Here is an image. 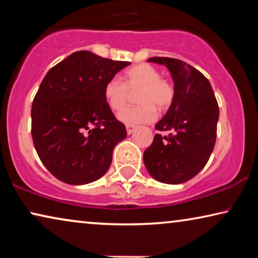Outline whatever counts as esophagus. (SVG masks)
Here are the masks:
<instances>
[{
  "label": "esophagus",
  "instance_id": "esophagus-1",
  "mask_svg": "<svg viewBox=\"0 0 258 258\" xmlns=\"http://www.w3.org/2000/svg\"><path fill=\"white\" fill-rule=\"evenodd\" d=\"M135 129H136L135 125H132V124L126 125V133H128V135H130V134H133L134 132H135Z\"/></svg>",
  "mask_w": 258,
  "mask_h": 258
}]
</instances>
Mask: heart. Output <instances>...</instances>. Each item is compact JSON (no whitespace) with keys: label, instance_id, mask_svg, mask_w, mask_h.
I'll use <instances>...</instances> for the list:
<instances>
[{"label":"heart","instance_id":"1","mask_svg":"<svg viewBox=\"0 0 258 258\" xmlns=\"http://www.w3.org/2000/svg\"><path fill=\"white\" fill-rule=\"evenodd\" d=\"M136 90L135 101L139 104L118 114V118L125 124L151 122L156 117V109L158 111L167 110L175 98L174 86L161 77L160 70L141 63L123 74V82L111 79L104 84V100L110 109L119 111L125 107L129 93Z\"/></svg>","mask_w":258,"mask_h":258}]
</instances>
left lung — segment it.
Listing matches in <instances>:
<instances>
[{"mask_svg": "<svg viewBox=\"0 0 258 258\" xmlns=\"http://www.w3.org/2000/svg\"><path fill=\"white\" fill-rule=\"evenodd\" d=\"M149 62L163 64L174 80L175 98L155 129L156 134L144 150L147 170L158 182L179 184L196 176L213 153L217 135L220 109L206 76L177 58L151 57Z\"/></svg>", "mask_w": 258, "mask_h": 258, "instance_id": "8db88e82", "label": "left lung"}]
</instances>
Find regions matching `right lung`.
Returning <instances> with one entry per match:
<instances>
[{
  "instance_id": "right-lung-1",
  "label": "right lung",
  "mask_w": 258,
  "mask_h": 258,
  "mask_svg": "<svg viewBox=\"0 0 258 258\" xmlns=\"http://www.w3.org/2000/svg\"><path fill=\"white\" fill-rule=\"evenodd\" d=\"M129 64L81 50L44 76L31 107V136L42 163L59 181L87 184L110 167L112 150L126 130L103 89Z\"/></svg>"
}]
</instances>
